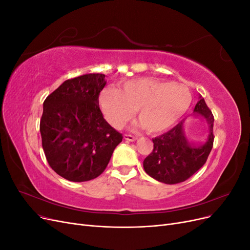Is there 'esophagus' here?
Returning a JSON list of instances; mask_svg holds the SVG:
<instances>
[{"mask_svg": "<svg viewBox=\"0 0 250 250\" xmlns=\"http://www.w3.org/2000/svg\"><path fill=\"white\" fill-rule=\"evenodd\" d=\"M124 139L128 142H134L138 140L137 137H133V135H130V134H124Z\"/></svg>", "mask_w": 250, "mask_h": 250, "instance_id": "esophagus-1", "label": "esophagus"}]
</instances>
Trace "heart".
<instances>
[{
	"instance_id": "obj_1",
	"label": "heart",
	"mask_w": 250,
	"mask_h": 250,
	"mask_svg": "<svg viewBox=\"0 0 250 250\" xmlns=\"http://www.w3.org/2000/svg\"><path fill=\"white\" fill-rule=\"evenodd\" d=\"M192 103V94L181 83L141 78L126 81L119 90L105 88L100 105L108 123L122 127L137 111L144 130L157 133L169 129L183 117Z\"/></svg>"
}]
</instances>
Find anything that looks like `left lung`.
<instances>
[{"instance_id":"8db88e82","label":"left lung","mask_w":250,"mask_h":250,"mask_svg":"<svg viewBox=\"0 0 250 250\" xmlns=\"http://www.w3.org/2000/svg\"><path fill=\"white\" fill-rule=\"evenodd\" d=\"M208 124V138L201 145H194L185 133L187 118L171 130L152 139L153 150L145 160L144 170L149 176L167 185H175L190 178L206 164L213 148L214 117L206 101L199 97L193 111Z\"/></svg>"}]
</instances>
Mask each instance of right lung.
Wrapping results in <instances>:
<instances>
[{
    "instance_id": "add662e5",
    "label": "right lung",
    "mask_w": 250,
    "mask_h": 250,
    "mask_svg": "<svg viewBox=\"0 0 250 250\" xmlns=\"http://www.w3.org/2000/svg\"><path fill=\"white\" fill-rule=\"evenodd\" d=\"M105 84L103 74L82 75L65 80L43 102L40 129L44 155L66 180L81 183L99 176L122 142L99 107Z\"/></svg>"
}]
</instances>
